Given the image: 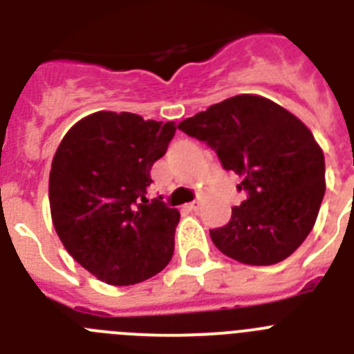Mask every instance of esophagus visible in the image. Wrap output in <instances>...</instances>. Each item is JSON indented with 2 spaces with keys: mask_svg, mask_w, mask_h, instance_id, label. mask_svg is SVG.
Returning a JSON list of instances; mask_svg holds the SVG:
<instances>
[{
  "mask_svg": "<svg viewBox=\"0 0 354 354\" xmlns=\"http://www.w3.org/2000/svg\"><path fill=\"white\" fill-rule=\"evenodd\" d=\"M196 209H198V202H189V204L184 205V211H187V212H193V211H196Z\"/></svg>",
  "mask_w": 354,
  "mask_h": 354,
  "instance_id": "esophagus-1",
  "label": "esophagus"
}]
</instances>
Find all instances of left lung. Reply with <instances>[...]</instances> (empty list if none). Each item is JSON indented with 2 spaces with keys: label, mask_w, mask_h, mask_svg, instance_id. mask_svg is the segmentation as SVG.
Returning <instances> with one entry per match:
<instances>
[{
  "label": "left lung",
  "mask_w": 354,
  "mask_h": 354,
  "mask_svg": "<svg viewBox=\"0 0 354 354\" xmlns=\"http://www.w3.org/2000/svg\"><path fill=\"white\" fill-rule=\"evenodd\" d=\"M179 129L216 150L241 177L248 198L225 227L211 230L216 248L248 266L282 262L314 228L323 202L324 154L296 115L262 95L241 93L186 118Z\"/></svg>",
  "instance_id": "obj_1"
}]
</instances>
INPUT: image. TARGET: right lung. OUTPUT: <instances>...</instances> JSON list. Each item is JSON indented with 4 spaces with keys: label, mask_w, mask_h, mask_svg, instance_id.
I'll return each mask as SVG.
<instances>
[{
    "label": "right lung",
    "mask_w": 354,
    "mask_h": 354,
    "mask_svg": "<svg viewBox=\"0 0 354 354\" xmlns=\"http://www.w3.org/2000/svg\"><path fill=\"white\" fill-rule=\"evenodd\" d=\"M174 122L95 111L55 152L49 207L72 257L109 286H134L167 268L179 211L147 200L150 168L174 138Z\"/></svg>",
    "instance_id": "add662e5"
}]
</instances>
